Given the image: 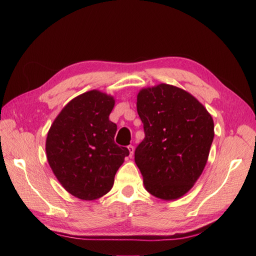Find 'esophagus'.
I'll return each mask as SVG.
<instances>
[{
  "label": "esophagus",
  "instance_id": "34e87169",
  "mask_svg": "<svg viewBox=\"0 0 256 256\" xmlns=\"http://www.w3.org/2000/svg\"><path fill=\"white\" fill-rule=\"evenodd\" d=\"M128 153H130V157H132L133 156V154H134V148L132 145H128Z\"/></svg>",
  "mask_w": 256,
  "mask_h": 256
}]
</instances>
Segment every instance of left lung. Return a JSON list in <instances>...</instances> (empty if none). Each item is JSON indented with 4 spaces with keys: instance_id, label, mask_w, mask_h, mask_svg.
<instances>
[{
    "instance_id": "obj_1",
    "label": "left lung",
    "mask_w": 256,
    "mask_h": 256,
    "mask_svg": "<svg viewBox=\"0 0 256 256\" xmlns=\"http://www.w3.org/2000/svg\"><path fill=\"white\" fill-rule=\"evenodd\" d=\"M136 108L145 138L134 160L144 187L162 200L179 199L204 170L214 118L192 94L167 84L140 89Z\"/></svg>"
}]
</instances>
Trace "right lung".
I'll use <instances>...</instances> for the list:
<instances>
[{
    "label": "right lung",
    "mask_w": 256,
    "mask_h": 256,
    "mask_svg": "<svg viewBox=\"0 0 256 256\" xmlns=\"http://www.w3.org/2000/svg\"><path fill=\"white\" fill-rule=\"evenodd\" d=\"M114 104V96L104 92H84L64 106L48 131V164L62 186L81 200L110 192L130 154L114 143L116 124L108 120Z\"/></svg>",
    "instance_id": "add662e5"
}]
</instances>
